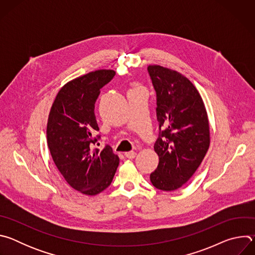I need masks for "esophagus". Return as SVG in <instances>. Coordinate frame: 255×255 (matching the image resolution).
<instances>
[{
	"label": "esophagus",
	"mask_w": 255,
	"mask_h": 255,
	"mask_svg": "<svg viewBox=\"0 0 255 255\" xmlns=\"http://www.w3.org/2000/svg\"><path fill=\"white\" fill-rule=\"evenodd\" d=\"M124 155H125L127 158L132 159V158H134V157L136 156V152H134V151H129V152H125Z\"/></svg>",
	"instance_id": "obj_1"
}]
</instances>
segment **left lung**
<instances>
[{
    "label": "left lung",
    "instance_id": "8db88e82",
    "mask_svg": "<svg viewBox=\"0 0 255 255\" xmlns=\"http://www.w3.org/2000/svg\"><path fill=\"white\" fill-rule=\"evenodd\" d=\"M156 92L159 136L154 151L159 157L151 184L170 192L183 187L202 163L210 146V127L203 99L192 82L179 72L149 65Z\"/></svg>",
    "mask_w": 255,
    "mask_h": 255
}]
</instances>
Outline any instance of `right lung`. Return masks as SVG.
Returning a JSON list of instances; mask_svg holds the SVG:
<instances>
[{
    "label": "right lung",
    "instance_id": "add662e5",
    "mask_svg": "<svg viewBox=\"0 0 255 255\" xmlns=\"http://www.w3.org/2000/svg\"><path fill=\"white\" fill-rule=\"evenodd\" d=\"M116 72L100 69L65 84L51 106L47 122V144L52 159L66 183L87 196H96L111 185L118 155L106 145L93 149L99 126L95 103L100 90Z\"/></svg>",
    "mask_w": 255,
    "mask_h": 255
}]
</instances>
